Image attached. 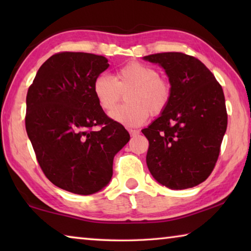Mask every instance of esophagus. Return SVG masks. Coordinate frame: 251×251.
Returning <instances> with one entry per match:
<instances>
[{"instance_id":"34e87169","label":"esophagus","mask_w":251,"mask_h":251,"mask_svg":"<svg viewBox=\"0 0 251 251\" xmlns=\"http://www.w3.org/2000/svg\"><path fill=\"white\" fill-rule=\"evenodd\" d=\"M129 134H130L131 137H135V136L139 135V130H136V129H130V130H129Z\"/></svg>"}]
</instances>
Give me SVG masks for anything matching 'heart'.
Returning <instances> with one entry per match:
<instances>
[{"label": "heart", "instance_id": "obj_1", "mask_svg": "<svg viewBox=\"0 0 251 251\" xmlns=\"http://www.w3.org/2000/svg\"><path fill=\"white\" fill-rule=\"evenodd\" d=\"M128 105L121 106L110 117L127 127H136L151 115H160L171 103L172 87L160 77L155 67L139 62H130L117 71L115 78L107 74L97 76L93 83V93L100 107L110 112L120 103L123 94Z\"/></svg>", "mask_w": 251, "mask_h": 251}]
</instances>
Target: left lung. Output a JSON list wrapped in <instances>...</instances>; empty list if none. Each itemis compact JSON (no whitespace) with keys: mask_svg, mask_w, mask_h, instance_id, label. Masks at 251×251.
Here are the masks:
<instances>
[{"mask_svg":"<svg viewBox=\"0 0 251 251\" xmlns=\"http://www.w3.org/2000/svg\"><path fill=\"white\" fill-rule=\"evenodd\" d=\"M168 75L172 99L167 108L142 133L150 142L151 174L171 189L205 181L217 163L227 129L222 85L198 58L179 52L147 55Z\"/></svg>","mask_w":251,"mask_h":251,"instance_id":"8db88e82","label":"left lung"}]
</instances>
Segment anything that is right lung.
<instances>
[{
  "label": "right lung",
  "mask_w": 251,
  "mask_h": 251,
  "mask_svg": "<svg viewBox=\"0 0 251 251\" xmlns=\"http://www.w3.org/2000/svg\"><path fill=\"white\" fill-rule=\"evenodd\" d=\"M108 66L101 55L56 53L27 91L25 127L40 167L50 182L73 194L104 188L113 176L114 156L129 141L128 131L106 115L93 93L94 79Z\"/></svg>",
  "instance_id": "right-lung-1"
}]
</instances>
